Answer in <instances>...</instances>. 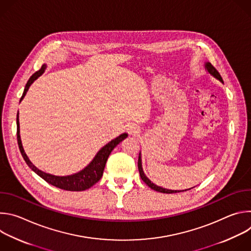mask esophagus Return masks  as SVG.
<instances>
[{"mask_svg": "<svg viewBox=\"0 0 251 251\" xmlns=\"http://www.w3.org/2000/svg\"><path fill=\"white\" fill-rule=\"evenodd\" d=\"M127 131L130 134H137V133H139V128L134 124H130L127 126Z\"/></svg>", "mask_w": 251, "mask_h": 251, "instance_id": "34e87169", "label": "esophagus"}]
</instances>
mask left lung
Returning a JSON list of instances; mask_svg holds the SVG:
<instances>
[{"label":"left lung","instance_id":"obj_1","mask_svg":"<svg viewBox=\"0 0 251 251\" xmlns=\"http://www.w3.org/2000/svg\"><path fill=\"white\" fill-rule=\"evenodd\" d=\"M204 67H205V69H206V71L207 73L211 75V76H213L214 78L216 79H218V80H220L222 83H224V80H223V78H222V76H221V75L219 74V71L214 68L212 65H211V63L210 62H205L204 63ZM138 169H139V173H140V176H141V178L143 180V182H144L148 187H150L152 190H154V191H157V192H160V193H163V194H174V193H180V192H184V190L183 191H175V190H168V189H165V188H162V187H159V186H157V185H155L154 183H152L149 178L146 176V175L144 174V171H143V168H142V159H141V153H139V159H138ZM191 189H193V188H191ZM191 189H189V190H191ZM185 191H188V190H185Z\"/></svg>","mask_w":251,"mask_h":251}]
</instances>
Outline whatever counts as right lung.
<instances>
[{
    "label": "right lung",
    "mask_w": 251,
    "mask_h": 251,
    "mask_svg": "<svg viewBox=\"0 0 251 251\" xmlns=\"http://www.w3.org/2000/svg\"><path fill=\"white\" fill-rule=\"evenodd\" d=\"M47 68V64H44L42 68L37 71V73L33 74L28 81L25 84L23 96L21 97L20 102L24 99L25 96L29 86L32 84V82L37 79L39 76H41ZM128 134L123 133L116 137L115 139L111 140L109 143H107L105 146H103L95 155L93 160L81 171L78 173H75L74 175H69V176H54L51 174H48L46 172H43L39 170L37 167H35L28 159L26 154L25 153V150L23 148L22 144V140H21V135H20V122H19V111L17 114V139H18V144L19 148L21 151V154L25 161L26 165L35 173L39 175L41 177H43L46 182L49 184L59 188L61 190L65 191H73V192H80V191H85L89 188H91L93 185H95L103 175V171L107 162V159H108L110 153L112 150L119 144L121 141H123L125 138H127Z\"/></svg>",
    "instance_id": "add662e5"
}]
</instances>
